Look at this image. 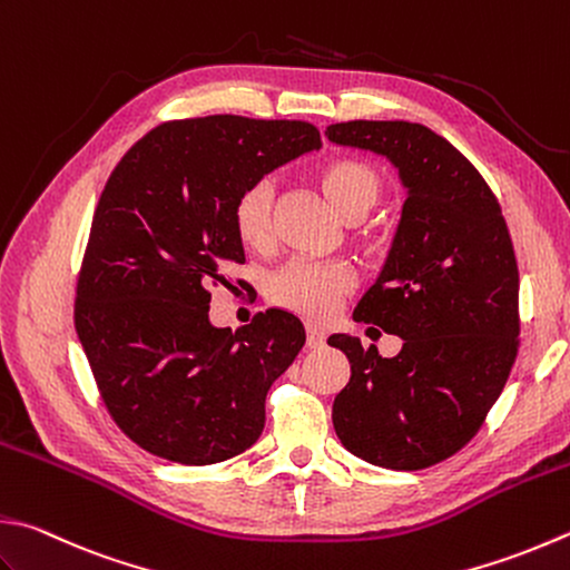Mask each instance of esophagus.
I'll return each mask as SVG.
<instances>
[{
	"label": "esophagus",
	"mask_w": 570,
	"mask_h": 570,
	"mask_svg": "<svg viewBox=\"0 0 570 570\" xmlns=\"http://www.w3.org/2000/svg\"><path fill=\"white\" fill-rule=\"evenodd\" d=\"M325 340H327L325 330L317 327V325H307V345L309 347H322V345H325Z\"/></svg>",
	"instance_id": "1"
}]
</instances>
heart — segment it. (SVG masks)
Listing matches in <instances>:
<instances>
[{"label": "heart", "instance_id": "obj_1", "mask_svg": "<svg viewBox=\"0 0 570 570\" xmlns=\"http://www.w3.org/2000/svg\"><path fill=\"white\" fill-rule=\"evenodd\" d=\"M322 186L342 216L350 210H370L377 198V176L360 160H335L322 170ZM273 184L267 178L255 180L245 188L233 208V223L238 238L248 248H265L273 238L271 223ZM354 285V271L340 261H315V257H293L271 277V297L277 305L315 320L330 317L340 307Z\"/></svg>", "mask_w": 570, "mask_h": 570}]
</instances>
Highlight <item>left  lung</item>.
<instances>
[{"instance_id":"obj_1","label":"left lung","mask_w":570,"mask_h":570,"mask_svg":"<svg viewBox=\"0 0 570 570\" xmlns=\"http://www.w3.org/2000/svg\"><path fill=\"white\" fill-rule=\"evenodd\" d=\"M332 144L384 156L404 206L377 281L354 320L402 337L396 357L332 335L352 377L332 404L342 446L374 466L426 469L471 442L517 360L519 267L487 180L432 128L327 126Z\"/></svg>"}]
</instances>
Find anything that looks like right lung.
I'll use <instances>...</instances> for the list:
<instances>
[{"label": "right lung", "mask_w": 570, "mask_h": 570, "mask_svg": "<svg viewBox=\"0 0 570 570\" xmlns=\"http://www.w3.org/2000/svg\"><path fill=\"white\" fill-rule=\"evenodd\" d=\"M320 146L305 121L186 118L156 126L106 180L73 322L106 410L146 452L206 466L263 434L267 390L303 350L305 327L285 309L216 327L206 287L245 263L233 223L240 193Z\"/></svg>", "instance_id": "add662e5"}]
</instances>
